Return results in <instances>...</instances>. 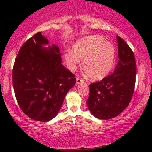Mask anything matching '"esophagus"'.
I'll use <instances>...</instances> for the list:
<instances>
[{
  "label": "esophagus",
  "instance_id": "esophagus-1",
  "mask_svg": "<svg viewBox=\"0 0 152 152\" xmlns=\"http://www.w3.org/2000/svg\"><path fill=\"white\" fill-rule=\"evenodd\" d=\"M81 83H84V80H82V79L80 78V77L77 78L76 84H81Z\"/></svg>",
  "mask_w": 152,
  "mask_h": 152
}]
</instances>
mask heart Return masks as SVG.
<instances>
[{
  "label": "heart",
  "mask_w": 152,
  "mask_h": 152,
  "mask_svg": "<svg viewBox=\"0 0 152 152\" xmlns=\"http://www.w3.org/2000/svg\"><path fill=\"white\" fill-rule=\"evenodd\" d=\"M70 70H75L83 60V68L91 80H100L113 70L116 53L114 45L99 35L78 39L72 45V52L64 55Z\"/></svg>",
  "instance_id": "1"
}]
</instances>
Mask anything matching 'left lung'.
<instances>
[{"label":"left lung","mask_w":152,"mask_h":152,"mask_svg":"<svg viewBox=\"0 0 152 152\" xmlns=\"http://www.w3.org/2000/svg\"><path fill=\"white\" fill-rule=\"evenodd\" d=\"M118 63L113 73L90 85L87 107L91 114L101 120H109L128 107L134 94L136 64L134 54L123 39L116 37Z\"/></svg>","instance_id":"obj_1"}]
</instances>
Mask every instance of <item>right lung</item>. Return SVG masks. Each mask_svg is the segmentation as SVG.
<instances>
[{"label":"right lung","instance_id":"add662e5","mask_svg":"<svg viewBox=\"0 0 152 152\" xmlns=\"http://www.w3.org/2000/svg\"><path fill=\"white\" fill-rule=\"evenodd\" d=\"M61 62L59 48L50 45L41 32L20 48L13 68L14 90L20 108L31 119H53L75 84V75Z\"/></svg>","mask_w":152,"mask_h":152}]
</instances>
